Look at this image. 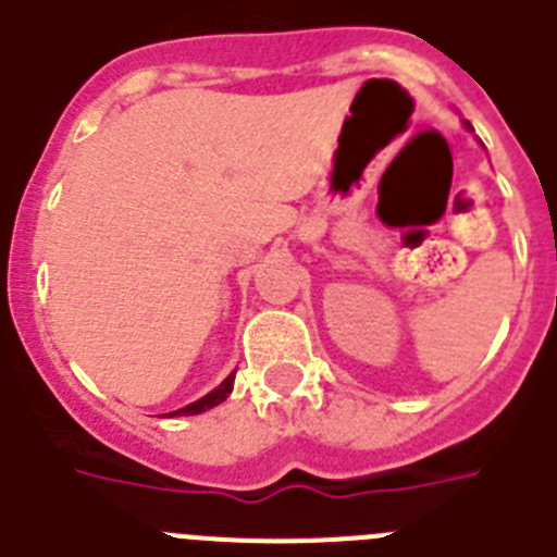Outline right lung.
<instances>
[{"mask_svg": "<svg viewBox=\"0 0 557 557\" xmlns=\"http://www.w3.org/2000/svg\"><path fill=\"white\" fill-rule=\"evenodd\" d=\"M233 383H235V377H233V374H230V377L224 380V383L219 385V388H213V391H210V394H205L202 399H197V403H191V405H185V408L174 410V413H169V416H197V413H202V410L216 408V405H222L224 399H227V394H230V391H233Z\"/></svg>", "mask_w": 557, "mask_h": 557, "instance_id": "obj_1", "label": "right lung"}]
</instances>
